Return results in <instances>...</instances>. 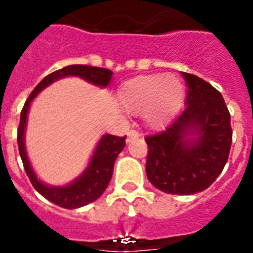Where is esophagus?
Instances as JSON below:
<instances>
[{"instance_id": "1", "label": "esophagus", "mask_w": 253, "mask_h": 253, "mask_svg": "<svg viewBox=\"0 0 253 253\" xmlns=\"http://www.w3.org/2000/svg\"><path fill=\"white\" fill-rule=\"evenodd\" d=\"M140 135L139 132L136 130H130L127 132V142H131L132 139H136V138H139Z\"/></svg>"}]
</instances>
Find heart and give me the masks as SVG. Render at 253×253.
Segmentation results:
<instances>
[{
	"label": "heart",
	"mask_w": 253,
	"mask_h": 253,
	"mask_svg": "<svg viewBox=\"0 0 253 253\" xmlns=\"http://www.w3.org/2000/svg\"><path fill=\"white\" fill-rule=\"evenodd\" d=\"M182 81L173 74L140 75L127 81L118 91V102L127 113H140L144 123L161 128L171 121L183 102Z\"/></svg>",
	"instance_id": "1"
}]
</instances>
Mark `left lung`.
Segmentation results:
<instances>
[{
	"instance_id": "obj_1",
	"label": "left lung",
	"mask_w": 253,
	"mask_h": 253,
	"mask_svg": "<svg viewBox=\"0 0 253 253\" xmlns=\"http://www.w3.org/2000/svg\"><path fill=\"white\" fill-rule=\"evenodd\" d=\"M186 109L165 131L146 136V173L152 186L172 195L207 190L228 161L231 115L216 88L183 73Z\"/></svg>"
}]
</instances>
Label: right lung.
Here are the masks:
<instances>
[{"mask_svg":"<svg viewBox=\"0 0 253 253\" xmlns=\"http://www.w3.org/2000/svg\"><path fill=\"white\" fill-rule=\"evenodd\" d=\"M70 75L80 77L95 86L106 87L109 86L111 81L113 71L109 69H103V67L87 66V65H70V66L62 67L51 74L46 75L29 95L28 101L25 102L24 109L21 111V118H19L17 142H18L19 155L24 163V169L33 187L51 203L57 204L59 207L67 208V210H74V208L84 207L86 204L95 202L105 192L113 176L115 159L126 146V142H125L126 136H115L110 134L103 135L96 144L95 151L92 154L87 169L70 184L61 187L47 186L37 178L36 172L33 171L30 166V162L26 155V148H25V128H26L29 107L33 99L43 88L47 87L57 80H61L63 77H70Z\"/></svg>","mask_w":253,"mask_h":253,"instance_id":"right-lung-1","label":"right lung"}]
</instances>
